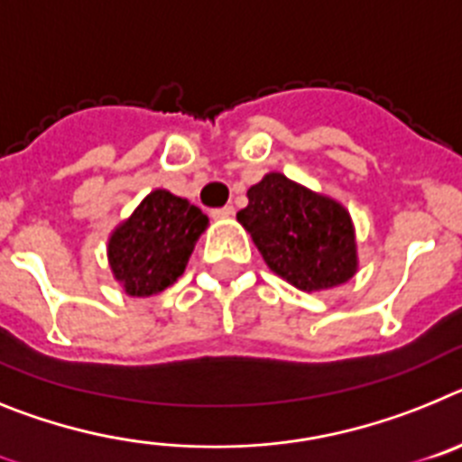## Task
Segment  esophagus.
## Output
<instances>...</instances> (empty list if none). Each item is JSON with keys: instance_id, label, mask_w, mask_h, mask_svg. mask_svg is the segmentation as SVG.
I'll use <instances>...</instances> for the list:
<instances>
[{"instance_id": "obj_1", "label": "esophagus", "mask_w": 462, "mask_h": 462, "mask_svg": "<svg viewBox=\"0 0 462 462\" xmlns=\"http://www.w3.org/2000/svg\"><path fill=\"white\" fill-rule=\"evenodd\" d=\"M232 214H235V208L232 207H220V208H214V211H211V216H214V218H230Z\"/></svg>"}]
</instances>
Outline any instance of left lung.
I'll use <instances>...</instances> for the list:
<instances>
[{"label": "left lung", "mask_w": 462, "mask_h": 462, "mask_svg": "<svg viewBox=\"0 0 462 462\" xmlns=\"http://www.w3.org/2000/svg\"><path fill=\"white\" fill-rule=\"evenodd\" d=\"M236 214L274 274L300 291L342 286L358 272L351 216L337 199L319 195L279 171L246 192Z\"/></svg>", "instance_id": "obj_1"}]
</instances>
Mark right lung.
Returning <instances> with one entry per match:
<instances>
[{
	"instance_id": "obj_1",
	"label": "right lung",
	"mask_w": 462,
	"mask_h": 462,
	"mask_svg": "<svg viewBox=\"0 0 462 462\" xmlns=\"http://www.w3.org/2000/svg\"><path fill=\"white\" fill-rule=\"evenodd\" d=\"M208 218L188 199L153 190L109 236V267L132 298H148L171 286L186 270Z\"/></svg>"
}]
</instances>
